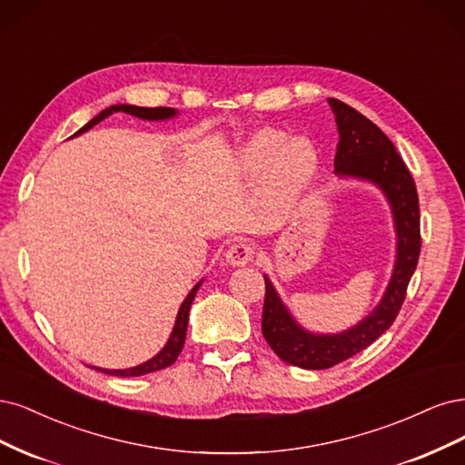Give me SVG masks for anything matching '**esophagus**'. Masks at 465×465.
<instances>
[{
	"instance_id": "1",
	"label": "esophagus",
	"mask_w": 465,
	"mask_h": 465,
	"mask_svg": "<svg viewBox=\"0 0 465 465\" xmlns=\"http://www.w3.org/2000/svg\"><path fill=\"white\" fill-rule=\"evenodd\" d=\"M252 252L254 249L245 243V242H239V243H233L228 251H226V262L232 264V266H245L252 261Z\"/></svg>"
}]
</instances>
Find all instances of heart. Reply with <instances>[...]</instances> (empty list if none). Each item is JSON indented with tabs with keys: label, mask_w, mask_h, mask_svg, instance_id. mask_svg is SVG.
Masks as SVG:
<instances>
[{
	"label": "heart",
	"mask_w": 465,
	"mask_h": 465,
	"mask_svg": "<svg viewBox=\"0 0 465 465\" xmlns=\"http://www.w3.org/2000/svg\"><path fill=\"white\" fill-rule=\"evenodd\" d=\"M239 168L247 175H262L259 197L271 213L292 208L319 170V153L307 137L286 139L278 129H262L237 153Z\"/></svg>",
	"instance_id": "1"
}]
</instances>
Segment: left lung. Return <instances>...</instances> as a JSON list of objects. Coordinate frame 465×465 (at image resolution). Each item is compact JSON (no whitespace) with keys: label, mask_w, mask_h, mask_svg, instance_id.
<instances>
[{"label":"left lung","mask_w":465,"mask_h":465,"mask_svg":"<svg viewBox=\"0 0 465 465\" xmlns=\"http://www.w3.org/2000/svg\"><path fill=\"white\" fill-rule=\"evenodd\" d=\"M334 112L340 141L334 156V173L379 187L391 204L396 232V259L391 282L363 321L336 334H317L299 324L283 305L272 280L264 274L266 295L262 307V334L274 353L302 369L334 367L381 338L396 321L406 299L408 283L421 251L419 235V199L413 177L396 153V146L371 119L348 104L328 98Z\"/></svg>","instance_id":"1"}]
</instances>
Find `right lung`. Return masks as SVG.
I'll list each match as a JSON object with an SVG mask.
<instances>
[{
    "mask_svg": "<svg viewBox=\"0 0 465 465\" xmlns=\"http://www.w3.org/2000/svg\"><path fill=\"white\" fill-rule=\"evenodd\" d=\"M115 112L129 114L133 117L144 119V122H166V119H172V117L177 115V110H173V108H141V106H131V104H115V106H110L106 110H102L98 115H94L91 122L83 125L77 133L73 134V137H77V134H83L84 131L93 129L96 124L102 122V119H106L108 115H112ZM201 286H203V280L194 283V288L183 299L182 307H179V311H177L175 324L172 328V334L166 341V346H163L154 357H151L148 361H144L141 365H134V367H129V369H102V367H93V369L102 371L106 374H114V377H141V374H148V372H154V371H160V369H166V367L173 365L177 355L182 353V350H183L185 336H187L189 311H191V305H193V299H194V295H197Z\"/></svg>",
    "mask_w": 465,
    "mask_h": 465,
    "instance_id": "right-lung-1",
    "label": "right lung"
}]
</instances>
